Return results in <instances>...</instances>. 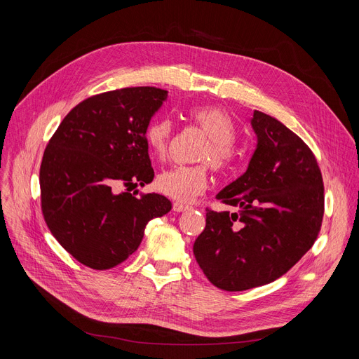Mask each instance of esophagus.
Listing matches in <instances>:
<instances>
[{"instance_id":"1","label":"esophagus","mask_w":359,"mask_h":359,"mask_svg":"<svg viewBox=\"0 0 359 359\" xmlns=\"http://www.w3.org/2000/svg\"><path fill=\"white\" fill-rule=\"evenodd\" d=\"M189 209H190L189 204L181 203V201H175L174 203V210L175 212H185V210H189Z\"/></svg>"}]
</instances>
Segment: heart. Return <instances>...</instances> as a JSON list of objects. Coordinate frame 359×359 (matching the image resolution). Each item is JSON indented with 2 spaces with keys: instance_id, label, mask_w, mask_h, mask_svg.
Instances as JSON below:
<instances>
[{
  "instance_id": "heart-1",
  "label": "heart",
  "mask_w": 359,
  "mask_h": 359,
  "mask_svg": "<svg viewBox=\"0 0 359 359\" xmlns=\"http://www.w3.org/2000/svg\"><path fill=\"white\" fill-rule=\"evenodd\" d=\"M191 118L210 139L203 149L200 161H209L216 169L228 168L235 159L232 142L236 137V126L232 116L217 107H200L190 112ZM172 135V123L168 118H159L149 124L144 137L153 155L162 158L168 150ZM209 174L206 165L172 166L165 169L156 180V187L165 196L189 201L206 190Z\"/></svg>"
}]
</instances>
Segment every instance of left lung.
Instances as JSON below:
<instances>
[{"label": "left lung", "mask_w": 359, "mask_h": 359, "mask_svg": "<svg viewBox=\"0 0 359 359\" xmlns=\"http://www.w3.org/2000/svg\"><path fill=\"white\" fill-rule=\"evenodd\" d=\"M257 144L245 172L216 194L238 212L206 213L194 243L204 275L224 291L276 280L309 251L321 226L324 187L310 147L276 118L254 111Z\"/></svg>", "instance_id": "1"}]
</instances>
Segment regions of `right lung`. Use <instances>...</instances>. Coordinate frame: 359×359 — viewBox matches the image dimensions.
<instances>
[{
  "instance_id": "add662e5",
  "label": "right lung",
  "mask_w": 359,
  "mask_h": 359,
  "mask_svg": "<svg viewBox=\"0 0 359 359\" xmlns=\"http://www.w3.org/2000/svg\"><path fill=\"white\" fill-rule=\"evenodd\" d=\"M168 97L156 88H127L83 100L62 119L41 165L46 225L64 250L96 270L127 260L147 222L172 209L165 196L140 198L119 184L153 181L144 133Z\"/></svg>"
}]
</instances>
